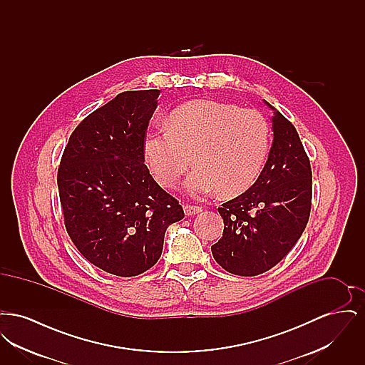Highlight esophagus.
Wrapping results in <instances>:
<instances>
[{
	"label": "esophagus",
	"mask_w": 365,
	"mask_h": 365,
	"mask_svg": "<svg viewBox=\"0 0 365 365\" xmlns=\"http://www.w3.org/2000/svg\"><path fill=\"white\" fill-rule=\"evenodd\" d=\"M183 209H185V213L187 216H192V215H197V213L202 212V207H197V205H185Z\"/></svg>",
	"instance_id": "esophagus-1"
}]
</instances>
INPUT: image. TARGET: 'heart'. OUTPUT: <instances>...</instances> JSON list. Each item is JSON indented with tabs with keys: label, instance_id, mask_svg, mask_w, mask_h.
Segmentation results:
<instances>
[{
	"label": "heart",
	"instance_id": "heart-1",
	"mask_svg": "<svg viewBox=\"0 0 365 365\" xmlns=\"http://www.w3.org/2000/svg\"><path fill=\"white\" fill-rule=\"evenodd\" d=\"M269 150V125L256 109L194 100L173 110L170 125L149 131L143 155L158 183L171 187L192 161L185 182L194 197L238 195L257 180Z\"/></svg>",
	"mask_w": 365,
	"mask_h": 365
}]
</instances>
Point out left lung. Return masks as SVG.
<instances>
[{"label":"left lung","mask_w":365,"mask_h":365,"mask_svg":"<svg viewBox=\"0 0 365 365\" xmlns=\"http://www.w3.org/2000/svg\"><path fill=\"white\" fill-rule=\"evenodd\" d=\"M274 113L268 160L252 187L219 208L225 231L210 247L216 262L240 277L260 275L282 261L302 235L312 207L309 157L294 125Z\"/></svg>","instance_id":"obj_1"}]
</instances>
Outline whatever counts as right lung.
<instances>
[{"label": "right lung", "instance_id": "add662e5", "mask_svg": "<svg viewBox=\"0 0 365 365\" xmlns=\"http://www.w3.org/2000/svg\"><path fill=\"white\" fill-rule=\"evenodd\" d=\"M158 94L124 91L91 112L71 134L57 173L72 242L91 264L123 278L152 268L167 227L185 217L143 164Z\"/></svg>", "mask_w": 365, "mask_h": 365}]
</instances>
